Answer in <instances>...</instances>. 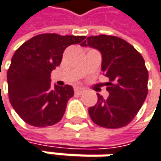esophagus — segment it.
<instances>
[{
  "label": "esophagus",
  "mask_w": 161,
  "mask_h": 161,
  "mask_svg": "<svg viewBox=\"0 0 161 161\" xmlns=\"http://www.w3.org/2000/svg\"><path fill=\"white\" fill-rule=\"evenodd\" d=\"M74 92L77 93V94H82V93L85 92V89L82 87H75L74 88Z\"/></svg>",
  "instance_id": "obj_1"
}]
</instances>
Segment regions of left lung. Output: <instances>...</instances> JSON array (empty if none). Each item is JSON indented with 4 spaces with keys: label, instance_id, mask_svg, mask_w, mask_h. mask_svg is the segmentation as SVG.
<instances>
[{
    "label": "left lung",
    "instance_id": "1",
    "mask_svg": "<svg viewBox=\"0 0 161 161\" xmlns=\"http://www.w3.org/2000/svg\"><path fill=\"white\" fill-rule=\"evenodd\" d=\"M96 48L102 54V71L109 78L104 99L89 108L96 125L119 129L129 125L136 116L147 95L148 72L142 54L126 40L113 35H93L81 43Z\"/></svg>",
    "mask_w": 161,
    "mask_h": 161
}]
</instances>
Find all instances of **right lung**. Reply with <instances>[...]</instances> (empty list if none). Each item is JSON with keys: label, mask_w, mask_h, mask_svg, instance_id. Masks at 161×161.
<instances>
[{"label": "right lung", "mask_w": 161, "mask_h": 161, "mask_svg": "<svg viewBox=\"0 0 161 161\" xmlns=\"http://www.w3.org/2000/svg\"><path fill=\"white\" fill-rule=\"evenodd\" d=\"M85 36L42 33L15 50L8 70V98L13 108L26 124L44 128L62 119L74 95L70 85L50 86V74L60 65L63 52Z\"/></svg>", "instance_id": "add662e5"}]
</instances>
